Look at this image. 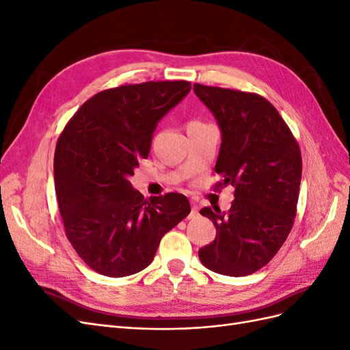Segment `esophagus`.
I'll return each mask as SVG.
<instances>
[{
  "label": "esophagus",
  "instance_id": "1",
  "mask_svg": "<svg viewBox=\"0 0 350 350\" xmlns=\"http://www.w3.org/2000/svg\"><path fill=\"white\" fill-rule=\"evenodd\" d=\"M198 215V206L196 203H191V213H189V219H194Z\"/></svg>",
  "mask_w": 350,
  "mask_h": 350
}]
</instances>
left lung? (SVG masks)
<instances>
[{"label": "left lung", "instance_id": "8db88e82", "mask_svg": "<svg viewBox=\"0 0 350 350\" xmlns=\"http://www.w3.org/2000/svg\"><path fill=\"white\" fill-rule=\"evenodd\" d=\"M200 100L213 112L221 131L215 188L235 187L228 211L204 207L216 239L200 248L208 270L248 276L276 256L293 226L299 197V144L278 109L257 93L194 83Z\"/></svg>", "mask_w": 350, "mask_h": 350}]
</instances>
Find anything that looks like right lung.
<instances>
[{
	"instance_id": "add662e5",
	"label": "right lung",
	"mask_w": 350,
	"mask_h": 350,
	"mask_svg": "<svg viewBox=\"0 0 350 350\" xmlns=\"http://www.w3.org/2000/svg\"><path fill=\"white\" fill-rule=\"evenodd\" d=\"M189 90L185 80L102 90L59 134L54 176L62 225L79 257L103 276L146 269L163 235L191 211L184 194L147 201L129 181L149 156L159 120Z\"/></svg>"
}]
</instances>
